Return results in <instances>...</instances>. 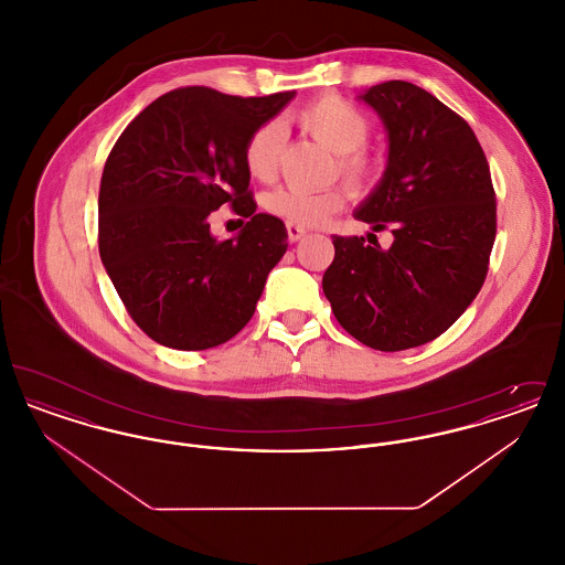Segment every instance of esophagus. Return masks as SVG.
<instances>
[{
  "label": "esophagus",
  "instance_id": "esophagus-1",
  "mask_svg": "<svg viewBox=\"0 0 565 565\" xmlns=\"http://www.w3.org/2000/svg\"><path fill=\"white\" fill-rule=\"evenodd\" d=\"M286 231H288V239L292 243L300 242V239L307 235V231H305L302 226L292 224V222H288V224H286Z\"/></svg>",
  "mask_w": 565,
  "mask_h": 565
}]
</instances>
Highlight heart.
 I'll return each instance as SVG.
<instances>
[{
    "mask_svg": "<svg viewBox=\"0 0 565 565\" xmlns=\"http://www.w3.org/2000/svg\"><path fill=\"white\" fill-rule=\"evenodd\" d=\"M292 120L300 131L334 152V173H339L351 190L364 192L373 186L379 173V159L366 146L371 120L362 109L355 108L341 95L326 93L296 109ZM281 139V125L277 120L258 125L245 139L243 164L254 180L270 182L277 175ZM348 199L350 190L343 184H332L323 190L281 186L270 190L265 196V210L298 226H318L337 214Z\"/></svg>",
    "mask_w": 565,
    "mask_h": 565,
    "instance_id": "heart-1",
    "label": "heart"
}]
</instances>
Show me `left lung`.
I'll use <instances>...</instances> for the list:
<instances>
[{
  "instance_id": "obj_1",
  "label": "left lung",
  "mask_w": 565,
  "mask_h": 565,
  "mask_svg": "<svg viewBox=\"0 0 565 565\" xmlns=\"http://www.w3.org/2000/svg\"><path fill=\"white\" fill-rule=\"evenodd\" d=\"M362 99L390 134L387 171L355 220L392 231L334 235L323 295L339 323L379 351L440 337L483 288L495 242V190L470 125L428 90L404 81L371 86Z\"/></svg>"
}]
</instances>
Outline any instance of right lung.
I'll use <instances>...</instances> for the list:
<instances>
[{
	"mask_svg": "<svg viewBox=\"0 0 565 565\" xmlns=\"http://www.w3.org/2000/svg\"><path fill=\"white\" fill-rule=\"evenodd\" d=\"M295 97H235L184 86L139 111L116 139L99 186V254L127 313L152 341L210 350L252 320L288 247L279 217L256 214L243 146ZM222 204L248 217L217 243Z\"/></svg>",
	"mask_w": 565,
	"mask_h": 565,
	"instance_id": "add662e5",
	"label": "right lung"
}]
</instances>
